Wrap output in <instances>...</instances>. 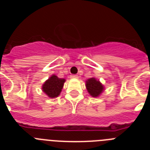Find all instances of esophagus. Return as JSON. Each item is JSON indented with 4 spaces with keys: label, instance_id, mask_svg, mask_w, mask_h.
<instances>
[{
    "label": "esophagus",
    "instance_id": "34e87169",
    "mask_svg": "<svg viewBox=\"0 0 150 150\" xmlns=\"http://www.w3.org/2000/svg\"><path fill=\"white\" fill-rule=\"evenodd\" d=\"M78 75H71V79H78Z\"/></svg>",
    "mask_w": 150,
    "mask_h": 150
}]
</instances>
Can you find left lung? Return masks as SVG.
Segmentation results:
<instances>
[{"label": "left lung", "mask_w": 150, "mask_h": 150, "mask_svg": "<svg viewBox=\"0 0 150 150\" xmlns=\"http://www.w3.org/2000/svg\"><path fill=\"white\" fill-rule=\"evenodd\" d=\"M86 87L88 94L93 98H98L104 91V85L95 77H91L86 81Z\"/></svg>", "instance_id": "8db88e82"}]
</instances>
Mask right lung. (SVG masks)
Segmentation results:
<instances>
[{"mask_svg":"<svg viewBox=\"0 0 150 150\" xmlns=\"http://www.w3.org/2000/svg\"><path fill=\"white\" fill-rule=\"evenodd\" d=\"M65 81V79L59 78L56 75L52 74L44 82L42 86V91L50 98H55L60 95Z\"/></svg>","mask_w":150,"mask_h":150,"instance_id":"obj_1","label":"right lung"}]
</instances>
